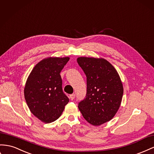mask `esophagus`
I'll return each mask as SVG.
<instances>
[{"instance_id":"34e87169","label":"esophagus","mask_w":154,"mask_h":154,"mask_svg":"<svg viewBox=\"0 0 154 154\" xmlns=\"http://www.w3.org/2000/svg\"><path fill=\"white\" fill-rule=\"evenodd\" d=\"M74 98H75V94H70V96H69V98H70V100H74Z\"/></svg>"}]
</instances>
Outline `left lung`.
<instances>
[{
    "mask_svg": "<svg viewBox=\"0 0 154 154\" xmlns=\"http://www.w3.org/2000/svg\"><path fill=\"white\" fill-rule=\"evenodd\" d=\"M77 62L87 77V94L79 110L93 126L114 117L121 104L124 88L117 70L103 58L79 57Z\"/></svg>",
    "mask_w": 154,
    "mask_h": 154,
    "instance_id": "left-lung-1",
    "label": "left lung"
}]
</instances>
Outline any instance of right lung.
Here are the masks:
<instances>
[{"label": "right lung", "instance_id": "add662e5", "mask_svg": "<svg viewBox=\"0 0 154 154\" xmlns=\"http://www.w3.org/2000/svg\"><path fill=\"white\" fill-rule=\"evenodd\" d=\"M69 57H48L33 68L24 89V98L31 113L45 123L55 121L69 102L62 90L60 72Z\"/></svg>", "mask_w": 154, "mask_h": 154}]
</instances>
